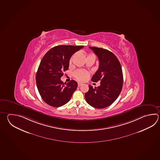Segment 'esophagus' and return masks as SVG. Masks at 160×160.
I'll list each match as a JSON object with an SVG mask.
<instances>
[{
	"label": "esophagus",
	"instance_id": "obj_1",
	"mask_svg": "<svg viewBox=\"0 0 160 160\" xmlns=\"http://www.w3.org/2000/svg\"><path fill=\"white\" fill-rule=\"evenodd\" d=\"M82 85V83H81V82H78V87H80V86Z\"/></svg>",
	"mask_w": 160,
	"mask_h": 160
}]
</instances>
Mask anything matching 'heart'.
<instances>
[{"label":"heart","instance_id":"b5f03b06","mask_svg":"<svg viewBox=\"0 0 160 160\" xmlns=\"http://www.w3.org/2000/svg\"><path fill=\"white\" fill-rule=\"evenodd\" d=\"M92 55V54H90ZM72 59H70V62H71ZM74 76L78 81L84 82L87 80L89 77V73L82 69H78L75 71L74 73Z\"/></svg>","mask_w":160,"mask_h":160}]
</instances>
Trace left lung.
Wrapping results in <instances>:
<instances>
[{
  "label": "left lung",
  "mask_w": 160,
  "mask_h": 160,
  "mask_svg": "<svg viewBox=\"0 0 160 160\" xmlns=\"http://www.w3.org/2000/svg\"><path fill=\"white\" fill-rule=\"evenodd\" d=\"M99 60V67L92 78L93 82L100 80V85L93 88L89 85L86 101L98 109L111 105L120 95L123 84V75L120 62L114 54L107 49L89 47Z\"/></svg>",
  "instance_id": "left-lung-1"
}]
</instances>
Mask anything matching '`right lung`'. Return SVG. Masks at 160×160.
<instances>
[{
    "label": "right lung",
    "mask_w": 160,
    "mask_h": 160,
    "mask_svg": "<svg viewBox=\"0 0 160 160\" xmlns=\"http://www.w3.org/2000/svg\"><path fill=\"white\" fill-rule=\"evenodd\" d=\"M84 46H58L54 47L43 56L36 73L38 89L44 101L54 107L67 103L77 89L75 80L64 83L60 78L68 70L69 60L75 52Z\"/></svg>",
    "instance_id": "add662e5"
}]
</instances>
